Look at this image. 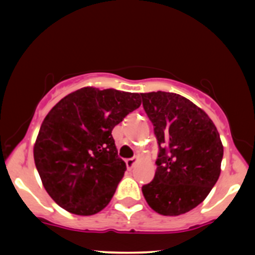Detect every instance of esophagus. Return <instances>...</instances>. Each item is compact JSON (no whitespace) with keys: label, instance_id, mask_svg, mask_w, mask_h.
<instances>
[{"label":"esophagus","instance_id":"34e87169","mask_svg":"<svg viewBox=\"0 0 255 255\" xmlns=\"http://www.w3.org/2000/svg\"><path fill=\"white\" fill-rule=\"evenodd\" d=\"M137 162H139V158H137V157L129 158V159L126 160V165H127V168L130 170V169L134 168V165H135Z\"/></svg>","mask_w":255,"mask_h":255}]
</instances>
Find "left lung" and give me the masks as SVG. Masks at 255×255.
I'll list each match as a JSON object with an SVG mask.
<instances>
[{"mask_svg": "<svg viewBox=\"0 0 255 255\" xmlns=\"http://www.w3.org/2000/svg\"><path fill=\"white\" fill-rule=\"evenodd\" d=\"M159 152L142 194L153 211L178 216L203 203L221 174L223 145L212 120L189 99L170 92L140 93Z\"/></svg>", "mask_w": 255, "mask_h": 255, "instance_id": "obj_1", "label": "left lung"}]
</instances>
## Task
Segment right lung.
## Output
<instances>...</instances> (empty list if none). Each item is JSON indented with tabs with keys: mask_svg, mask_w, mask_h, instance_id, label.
<instances>
[{
	"mask_svg": "<svg viewBox=\"0 0 255 255\" xmlns=\"http://www.w3.org/2000/svg\"><path fill=\"white\" fill-rule=\"evenodd\" d=\"M140 104L139 93L83 87L49 111L33 157L44 188L58 206L91 216L110 203L127 169L111 131Z\"/></svg>",
	"mask_w": 255,
	"mask_h": 255,
	"instance_id": "obj_1",
	"label": "right lung"
}]
</instances>
